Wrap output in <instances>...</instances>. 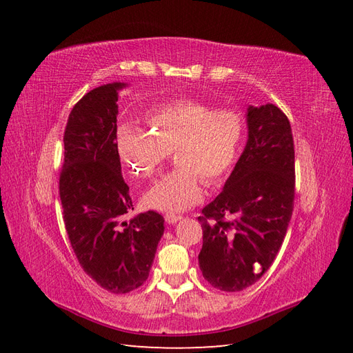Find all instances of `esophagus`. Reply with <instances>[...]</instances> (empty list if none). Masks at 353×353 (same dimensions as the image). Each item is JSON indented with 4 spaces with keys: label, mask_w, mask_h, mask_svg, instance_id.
I'll return each mask as SVG.
<instances>
[{
    "label": "esophagus",
    "mask_w": 353,
    "mask_h": 353,
    "mask_svg": "<svg viewBox=\"0 0 353 353\" xmlns=\"http://www.w3.org/2000/svg\"><path fill=\"white\" fill-rule=\"evenodd\" d=\"M181 218V215H172V213H168V215H165V221L168 222V223H175V222H178Z\"/></svg>",
    "instance_id": "1"
}]
</instances>
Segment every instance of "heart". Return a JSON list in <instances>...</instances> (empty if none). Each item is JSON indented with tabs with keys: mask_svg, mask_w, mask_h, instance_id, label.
Returning a JSON list of instances; mask_svg holds the SVG:
<instances>
[{
	"mask_svg": "<svg viewBox=\"0 0 353 353\" xmlns=\"http://www.w3.org/2000/svg\"><path fill=\"white\" fill-rule=\"evenodd\" d=\"M148 131L125 128L117 138V152L130 172L152 178L170 152L178 165L160 178L143 197L150 209L184 212L203 199V181L219 184L236 166L243 150L245 125L232 110H218L197 100L157 104L147 114Z\"/></svg>",
	"mask_w": 353,
	"mask_h": 353,
	"instance_id": "heart-1",
	"label": "heart"
}]
</instances>
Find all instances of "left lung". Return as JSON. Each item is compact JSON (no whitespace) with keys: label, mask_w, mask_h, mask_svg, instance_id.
Returning <instances> with one entry per match:
<instances>
[{"label":"left lung","mask_w":353,"mask_h":353,"mask_svg":"<svg viewBox=\"0 0 353 353\" xmlns=\"http://www.w3.org/2000/svg\"><path fill=\"white\" fill-rule=\"evenodd\" d=\"M249 138L221 194L203 208V276L222 292L258 281L284 241L294 206V144L274 104L248 109Z\"/></svg>","instance_id":"obj_1"}]
</instances>
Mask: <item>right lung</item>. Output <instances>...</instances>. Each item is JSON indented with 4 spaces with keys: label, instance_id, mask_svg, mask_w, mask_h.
I'll use <instances>...</instances> for the list:
<instances>
[{
    "label": "right lung",
    "instance_id": "add662e5",
    "mask_svg": "<svg viewBox=\"0 0 353 353\" xmlns=\"http://www.w3.org/2000/svg\"><path fill=\"white\" fill-rule=\"evenodd\" d=\"M101 85L73 105L65 130L59 191L72 249L85 274L104 290L130 293L144 284L163 236V216L134 210L117 152V91Z\"/></svg>",
    "mask_w": 353,
    "mask_h": 353
}]
</instances>
